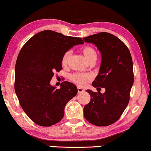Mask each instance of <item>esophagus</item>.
<instances>
[{
	"instance_id": "1",
	"label": "esophagus",
	"mask_w": 151,
	"mask_h": 151,
	"mask_svg": "<svg viewBox=\"0 0 151 151\" xmlns=\"http://www.w3.org/2000/svg\"><path fill=\"white\" fill-rule=\"evenodd\" d=\"M84 91V88H80V87H78V93H80L83 92Z\"/></svg>"
}]
</instances>
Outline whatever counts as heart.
<instances>
[{
  "mask_svg": "<svg viewBox=\"0 0 151 151\" xmlns=\"http://www.w3.org/2000/svg\"><path fill=\"white\" fill-rule=\"evenodd\" d=\"M81 51L83 53L84 58L88 63L91 60H96L98 57V53H97L96 49L93 48L91 46H84L82 47ZM70 55L69 51H67L64 53L63 57H62L61 63L63 66H66L67 65L68 60H69ZM70 80L74 83L80 86H82L85 85L86 82L91 80V76L87 73H74L70 76Z\"/></svg>",
  "mask_w": 151,
  "mask_h": 151,
  "instance_id": "obj_1",
  "label": "heart"
}]
</instances>
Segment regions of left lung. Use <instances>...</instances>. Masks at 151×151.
I'll list each match as a JSON object with an SVG mask.
<instances>
[{
  "mask_svg": "<svg viewBox=\"0 0 151 151\" xmlns=\"http://www.w3.org/2000/svg\"><path fill=\"white\" fill-rule=\"evenodd\" d=\"M83 40L100 51V71L92 85L106 90L104 93L86 90L91 100L84 107V116L92 124L106 127L118 120L129 104L134 82L131 55L127 45L110 33L100 32Z\"/></svg>",
  "mask_w": 151,
  "mask_h": 151,
  "instance_id": "left-lung-1",
  "label": "left lung"
}]
</instances>
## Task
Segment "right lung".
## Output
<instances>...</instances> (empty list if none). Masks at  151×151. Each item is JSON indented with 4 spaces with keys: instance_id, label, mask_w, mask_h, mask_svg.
Wrapping results in <instances>:
<instances>
[{
    "instance_id": "right-lung-1",
    "label": "right lung",
    "mask_w": 151,
    "mask_h": 151,
    "mask_svg": "<svg viewBox=\"0 0 151 151\" xmlns=\"http://www.w3.org/2000/svg\"><path fill=\"white\" fill-rule=\"evenodd\" d=\"M80 38L51 30L34 35L22 47L15 67L14 88L27 116L41 127H50L63 119L65 107L78 93L75 84L65 81L60 88L50 85L55 71L62 67V57Z\"/></svg>"
}]
</instances>
